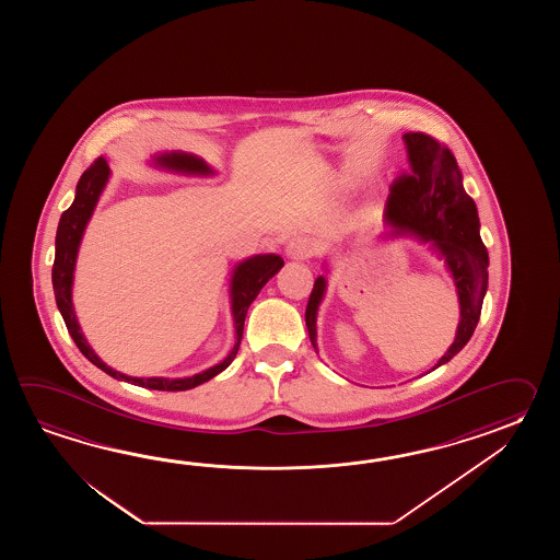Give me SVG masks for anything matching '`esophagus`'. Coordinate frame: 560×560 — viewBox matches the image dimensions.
<instances>
[{"label": "esophagus", "instance_id": "34e87169", "mask_svg": "<svg viewBox=\"0 0 560 560\" xmlns=\"http://www.w3.org/2000/svg\"><path fill=\"white\" fill-rule=\"evenodd\" d=\"M285 254L292 260H306V258L314 254V242L310 238H304V236L292 238L288 242V246H285Z\"/></svg>", "mask_w": 560, "mask_h": 560}]
</instances>
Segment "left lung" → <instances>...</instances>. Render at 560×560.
<instances>
[{
    "instance_id": "obj_1",
    "label": "left lung",
    "mask_w": 560,
    "mask_h": 560,
    "mask_svg": "<svg viewBox=\"0 0 560 560\" xmlns=\"http://www.w3.org/2000/svg\"><path fill=\"white\" fill-rule=\"evenodd\" d=\"M408 174L396 179L386 206V230L378 242L410 238L427 246L446 272L453 278L460 318L454 342L439 358L432 370L453 360L470 336L480 318L482 300L488 288V252L480 238V220L476 203L463 186V172L448 148L432 140L427 133H402ZM324 272L330 275L328 260L322 262ZM328 280L318 276L308 306L306 328L310 342L318 352V310L326 296Z\"/></svg>"
}]
</instances>
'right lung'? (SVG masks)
<instances>
[{
  "label": "right lung",
  "instance_id": "obj_1",
  "mask_svg": "<svg viewBox=\"0 0 560 560\" xmlns=\"http://www.w3.org/2000/svg\"><path fill=\"white\" fill-rule=\"evenodd\" d=\"M148 164L164 172L179 174V176H194V178H212L218 172L210 166L200 155L191 152H182V150H170V152H160L154 154ZM112 176V170L107 166V160L100 155L92 166L85 170L82 178L75 186V198L72 206L61 214L60 224H58V234H56V260L51 268V284H54V294H56V304L60 310L61 318L68 326V332L73 338L80 352L84 354L94 366L104 370L112 378L121 382H130L133 386H142L150 390H167V393H178V390H190L200 386L203 382L214 378L222 370H226L232 360L238 354L240 340L244 332V320L250 308L254 298L260 294L264 284L275 278L280 268L284 266V260L278 254H254L244 260H240L232 272H230V284H228V296H230V312L234 320V346L230 348L226 358L220 360L214 366L202 370L191 376H179V378H166V376H128L119 370L107 366L102 358L95 354L94 348L88 342L82 326L78 320V314L73 308V276H75V264H78V252L84 240L85 228L90 224L94 215L95 206L100 202L102 194L106 190L107 182Z\"/></svg>",
  "mask_w": 560,
  "mask_h": 560
}]
</instances>
